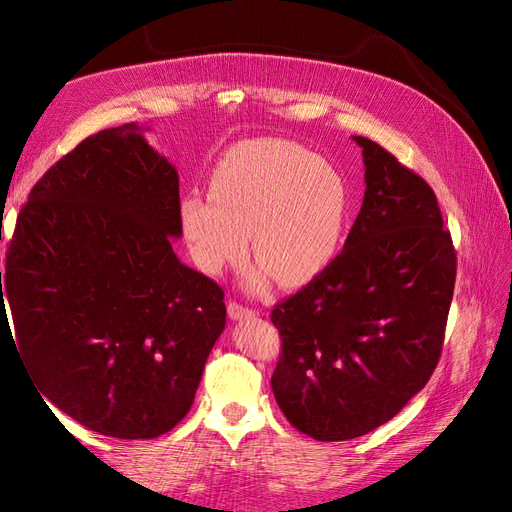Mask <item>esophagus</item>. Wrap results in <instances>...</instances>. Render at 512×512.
<instances>
[{
  "instance_id": "34e87169",
  "label": "esophagus",
  "mask_w": 512,
  "mask_h": 512,
  "mask_svg": "<svg viewBox=\"0 0 512 512\" xmlns=\"http://www.w3.org/2000/svg\"><path fill=\"white\" fill-rule=\"evenodd\" d=\"M252 316H256V312H252V309H247V307H243V305H239L235 301L228 303V318L230 320H247V318H252Z\"/></svg>"
}]
</instances>
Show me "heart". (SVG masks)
I'll list each match as a JSON object with an SVG mask.
<instances>
[{"label":"heart","instance_id":"1","mask_svg":"<svg viewBox=\"0 0 512 512\" xmlns=\"http://www.w3.org/2000/svg\"><path fill=\"white\" fill-rule=\"evenodd\" d=\"M350 188L342 170L284 138H254L224 153L211 173V196L181 198L179 220L196 267L220 275L258 256L243 288L267 290L273 277L286 286L312 282L344 241Z\"/></svg>","mask_w":512,"mask_h":512}]
</instances>
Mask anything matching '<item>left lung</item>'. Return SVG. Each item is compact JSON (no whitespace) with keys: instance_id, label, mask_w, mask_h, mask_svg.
<instances>
[{"instance_id":"8db88e82","label":"left lung","mask_w":512,"mask_h":512,"mask_svg":"<svg viewBox=\"0 0 512 512\" xmlns=\"http://www.w3.org/2000/svg\"><path fill=\"white\" fill-rule=\"evenodd\" d=\"M365 196L344 252L271 320V386L290 425L320 442L391 421L438 365L457 256L429 185L363 136Z\"/></svg>"}]
</instances>
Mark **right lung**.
I'll list each match as a JSON object with an SVG mask.
<instances>
[{"instance_id": "1", "label": "right lung", "mask_w": 512, "mask_h": 512, "mask_svg": "<svg viewBox=\"0 0 512 512\" xmlns=\"http://www.w3.org/2000/svg\"><path fill=\"white\" fill-rule=\"evenodd\" d=\"M145 130H102L46 170L17 218L4 292L0 271V318L6 298L38 391L121 440L158 438L190 412L226 327L224 290L173 252L179 175Z\"/></svg>"}]
</instances>
